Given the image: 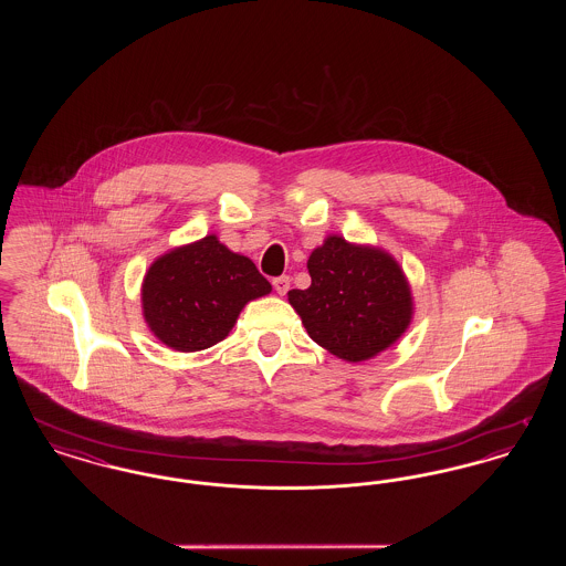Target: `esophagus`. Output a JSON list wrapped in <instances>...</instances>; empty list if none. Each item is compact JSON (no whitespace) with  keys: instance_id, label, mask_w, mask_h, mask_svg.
Returning a JSON list of instances; mask_svg holds the SVG:
<instances>
[{"instance_id":"obj_1","label":"esophagus","mask_w":566,"mask_h":566,"mask_svg":"<svg viewBox=\"0 0 566 566\" xmlns=\"http://www.w3.org/2000/svg\"><path fill=\"white\" fill-rule=\"evenodd\" d=\"M271 284H273V289H275L277 295H286L289 289H291V277H289V275H277V277H273Z\"/></svg>"}]
</instances>
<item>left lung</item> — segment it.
I'll list each match as a JSON object with an SVG mask.
<instances>
[{
  "label": "left lung",
  "instance_id": "8db88e82",
  "mask_svg": "<svg viewBox=\"0 0 566 566\" xmlns=\"http://www.w3.org/2000/svg\"><path fill=\"white\" fill-rule=\"evenodd\" d=\"M310 289L289 291L307 335L324 350L367 360L390 348L411 323L413 298L392 254L328 235L307 261Z\"/></svg>",
  "mask_w": 566,
  "mask_h": 566
}]
</instances>
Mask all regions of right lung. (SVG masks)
<instances>
[{
    "label": "right lung",
    "instance_id": "right-lung-1",
    "mask_svg": "<svg viewBox=\"0 0 566 566\" xmlns=\"http://www.w3.org/2000/svg\"><path fill=\"white\" fill-rule=\"evenodd\" d=\"M270 293V282L248 256L206 235L150 265L142 284V312L167 348L206 350L229 335L248 301Z\"/></svg>",
    "mask_w": 566,
    "mask_h": 566
}]
</instances>
